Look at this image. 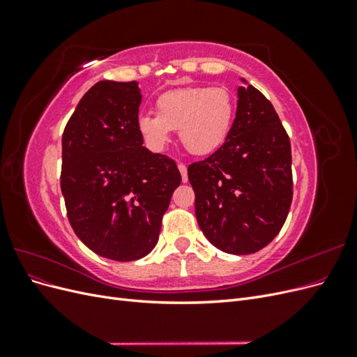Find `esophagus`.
<instances>
[{"label": "esophagus", "instance_id": "obj_1", "mask_svg": "<svg viewBox=\"0 0 357 357\" xmlns=\"http://www.w3.org/2000/svg\"><path fill=\"white\" fill-rule=\"evenodd\" d=\"M177 167H178V171H180V174H181L183 183H186L188 181V167L185 164H178Z\"/></svg>", "mask_w": 357, "mask_h": 357}]
</instances>
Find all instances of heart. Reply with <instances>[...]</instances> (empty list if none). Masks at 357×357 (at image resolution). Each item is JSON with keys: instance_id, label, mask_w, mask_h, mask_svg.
I'll return each instance as SVG.
<instances>
[{"instance_id": "heart-1", "label": "heart", "mask_w": 357, "mask_h": 357, "mask_svg": "<svg viewBox=\"0 0 357 357\" xmlns=\"http://www.w3.org/2000/svg\"><path fill=\"white\" fill-rule=\"evenodd\" d=\"M235 105L228 89L219 86H185L158 96L156 114L142 113L138 132L153 150H162L178 131L180 142L193 155H208L228 137Z\"/></svg>"}]
</instances>
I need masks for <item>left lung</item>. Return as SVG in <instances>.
<instances>
[{"mask_svg":"<svg viewBox=\"0 0 357 357\" xmlns=\"http://www.w3.org/2000/svg\"><path fill=\"white\" fill-rule=\"evenodd\" d=\"M188 176L198 225L214 247L250 255L275 238L294 197L291 150L282 121L262 92L252 84L240 86L225 143L189 165Z\"/></svg>","mask_w":357,"mask_h":357,"instance_id":"left-lung-1","label":"left lung"}]
</instances>
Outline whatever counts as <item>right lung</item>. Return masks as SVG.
I'll list each match as a JSON object with an SVG mask.
<instances>
[{
  "label": "right lung",
  "instance_id": "1",
  "mask_svg": "<svg viewBox=\"0 0 357 357\" xmlns=\"http://www.w3.org/2000/svg\"><path fill=\"white\" fill-rule=\"evenodd\" d=\"M137 82L102 80L83 95L62 134L61 190L80 241L119 262L153 250L181 183L176 162L143 147Z\"/></svg>",
  "mask_w": 357,
  "mask_h": 357
}]
</instances>
